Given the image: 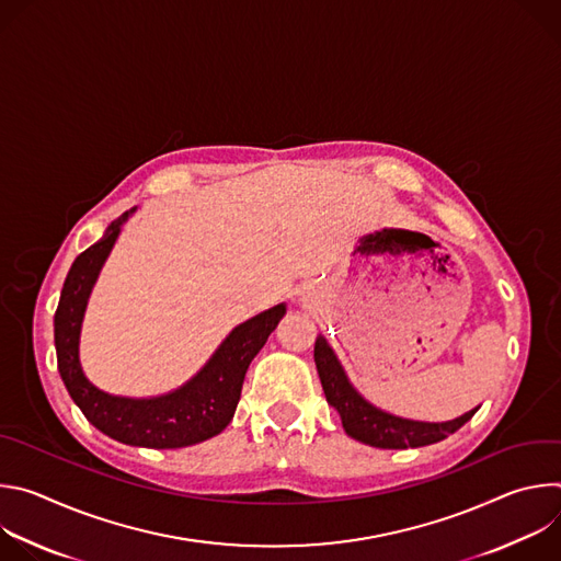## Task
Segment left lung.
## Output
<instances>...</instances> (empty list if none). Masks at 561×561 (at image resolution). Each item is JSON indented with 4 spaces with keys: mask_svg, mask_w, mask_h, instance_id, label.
I'll return each instance as SVG.
<instances>
[{
    "mask_svg": "<svg viewBox=\"0 0 561 561\" xmlns=\"http://www.w3.org/2000/svg\"><path fill=\"white\" fill-rule=\"evenodd\" d=\"M314 364L319 379H322L327 402L340 413L346 435L375 448L402 450L442 442L455 431H459L479 409L477 407L448 422H420L386 413L370 404L351 383L342 362L337 359L335 351L331 348L324 335H319L314 340Z\"/></svg>",
    "mask_w": 561,
    "mask_h": 561,
    "instance_id": "left-lung-1",
    "label": "left lung"
}]
</instances>
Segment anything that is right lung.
<instances>
[{"label": "right lung", "instance_id": "1", "mask_svg": "<svg viewBox=\"0 0 561 561\" xmlns=\"http://www.w3.org/2000/svg\"><path fill=\"white\" fill-rule=\"evenodd\" d=\"M130 208L108 224L104 237L79 255L64 282L55 312V351L72 402L104 435L144 448H184L219 435L232 420L247 370L286 314L277 304L234 327L210 359L180 388L157 397H124L98 388L79 362V337L89 297Z\"/></svg>", "mask_w": 561, "mask_h": 561}]
</instances>
